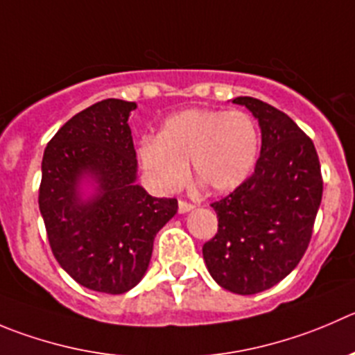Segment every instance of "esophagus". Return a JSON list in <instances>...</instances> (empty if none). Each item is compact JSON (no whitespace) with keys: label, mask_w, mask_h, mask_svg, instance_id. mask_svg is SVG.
<instances>
[{"label":"esophagus","mask_w":355,"mask_h":355,"mask_svg":"<svg viewBox=\"0 0 355 355\" xmlns=\"http://www.w3.org/2000/svg\"><path fill=\"white\" fill-rule=\"evenodd\" d=\"M178 209H180L181 214H184V212H188V211H191V209H193V204H191V202H188V200H180V202H178Z\"/></svg>","instance_id":"esophagus-1"}]
</instances>
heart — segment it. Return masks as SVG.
Returning a JSON list of instances; mask_svg holds the SVG:
<instances>
[{
	"mask_svg": "<svg viewBox=\"0 0 355 355\" xmlns=\"http://www.w3.org/2000/svg\"><path fill=\"white\" fill-rule=\"evenodd\" d=\"M258 151V127L248 113L184 110L171 114L158 136L143 137L137 157L148 183L160 193L183 187L190 160L205 188L230 191L248 180Z\"/></svg>",
	"mask_w": 355,
	"mask_h": 355,
	"instance_id": "obj_1",
	"label": "heart"
}]
</instances>
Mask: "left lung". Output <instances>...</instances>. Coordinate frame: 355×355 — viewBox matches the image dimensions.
I'll use <instances>...</instances> for the list:
<instances>
[{
  "label": "left lung",
  "instance_id": "left-lung-1",
  "mask_svg": "<svg viewBox=\"0 0 355 355\" xmlns=\"http://www.w3.org/2000/svg\"><path fill=\"white\" fill-rule=\"evenodd\" d=\"M261 127L254 172L211 207L218 232L202 248L209 273L235 295H256L295 270L312 239L322 174L312 139L281 110L237 97Z\"/></svg>",
  "mask_w": 355,
  "mask_h": 355
}]
</instances>
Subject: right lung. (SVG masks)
Masks as SVG:
<instances>
[{
	"instance_id": "right-lung-1",
	"label": "right lung",
	"mask_w": 355,
	"mask_h": 355,
	"mask_svg": "<svg viewBox=\"0 0 355 355\" xmlns=\"http://www.w3.org/2000/svg\"><path fill=\"white\" fill-rule=\"evenodd\" d=\"M136 103L104 99L74 114L49 141L38 204L50 249L74 281L121 295L146 273L155 235L178 212L175 198H155L136 184V150L127 123ZM89 171L100 195L82 202Z\"/></svg>"
}]
</instances>
